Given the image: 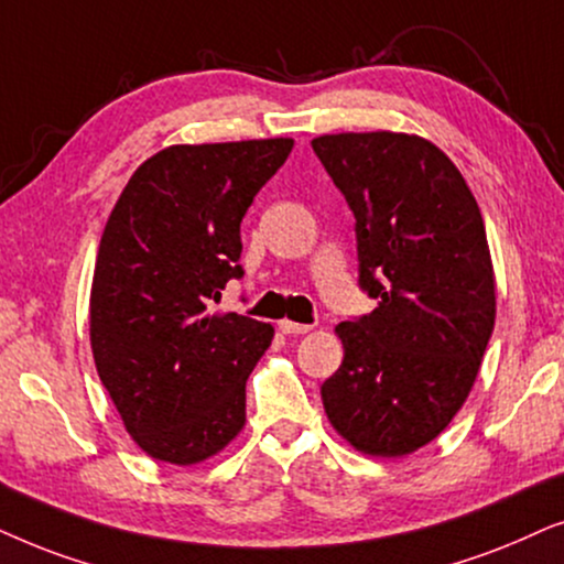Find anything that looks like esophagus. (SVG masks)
I'll list each match as a JSON object with an SVG mask.
<instances>
[{
  "label": "esophagus",
  "mask_w": 564,
  "mask_h": 564,
  "mask_svg": "<svg viewBox=\"0 0 564 564\" xmlns=\"http://www.w3.org/2000/svg\"><path fill=\"white\" fill-rule=\"evenodd\" d=\"M278 329H281L283 335H304L310 333V325H299V322H291V319H281L278 322Z\"/></svg>",
  "instance_id": "esophagus-1"
}]
</instances>
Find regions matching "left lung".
Wrapping results in <instances>:
<instances>
[{"instance_id":"obj_1","label":"left lung","mask_w":564,"mask_h":564,"mask_svg":"<svg viewBox=\"0 0 564 564\" xmlns=\"http://www.w3.org/2000/svg\"><path fill=\"white\" fill-rule=\"evenodd\" d=\"M314 154L356 216L358 289L377 310L337 325L343 364L322 404L358 452L433 441L475 384L495 327L482 214L454 162L410 133H335Z\"/></svg>"}]
</instances>
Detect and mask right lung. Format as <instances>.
Listing matches in <instances>:
<instances>
[{
    "label": "right lung",
    "mask_w": 564,
    "mask_h": 564,
    "mask_svg": "<svg viewBox=\"0 0 564 564\" xmlns=\"http://www.w3.org/2000/svg\"><path fill=\"white\" fill-rule=\"evenodd\" d=\"M291 139L170 147L120 193L97 250L89 340L102 387L149 456L195 464L245 425V384L273 327L208 314L242 281V224Z\"/></svg>",
    "instance_id": "obj_1"
}]
</instances>
